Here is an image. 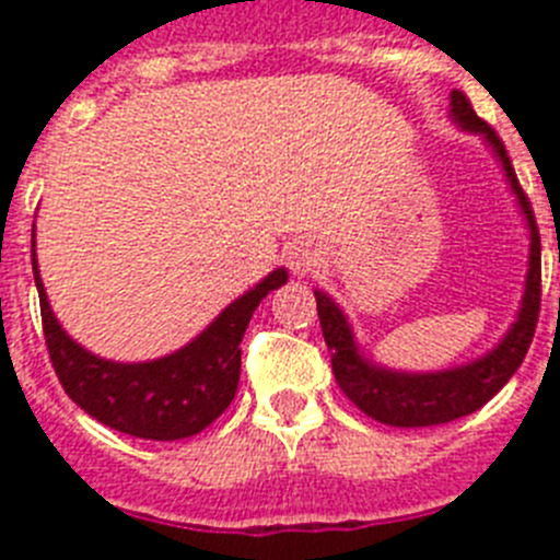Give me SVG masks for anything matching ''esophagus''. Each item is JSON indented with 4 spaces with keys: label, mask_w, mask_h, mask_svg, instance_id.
I'll return each instance as SVG.
<instances>
[{
    "label": "esophagus",
    "mask_w": 560,
    "mask_h": 560,
    "mask_svg": "<svg viewBox=\"0 0 560 560\" xmlns=\"http://www.w3.org/2000/svg\"><path fill=\"white\" fill-rule=\"evenodd\" d=\"M323 246L314 244V241H294V244L285 249V260H289V269L296 277H308L316 266L323 264Z\"/></svg>",
    "instance_id": "34e87169"
}]
</instances>
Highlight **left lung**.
Masks as SVG:
<instances>
[{"label":"left lung","instance_id":"obj_1","mask_svg":"<svg viewBox=\"0 0 560 560\" xmlns=\"http://www.w3.org/2000/svg\"><path fill=\"white\" fill-rule=\"evenodd\" d=\"M448 101V117L459 131H468L491 148L497 162L502 165L504 182L516 196L518 212L524 215V226L530 232V252H527V275H524L522 303L516 319L508 334L479 359L454 364L446 370H429V373H409L393 370L364 353L350 325L348 314L339 308L334 296L323 289H314L319 325H323L325 345L330 350V368L341 393L353 400L368 418L398 429L438 427L448 420L465 418L485 407L499 389L511 381V375L522 368L524 353L530 348L536 334L538 308H541V237H538L536 219H533L530 201L522 192L511 156L504 151L502 140L491 126H485L471 108L468 97L454 89Z\"/></svg>","mask_w":560,"mask_h":560}]
</instances>
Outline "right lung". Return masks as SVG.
<instances>
[{"instance_id": "obj_1", "label": "right lung", "mask_w": 560, "mask_h": 560, "mask_svg": "<svg viewBox=\"0 0 560 560\" xmlns=\"http://www.w3.org/2000/svg\"><path fill=\"white\" fill-rule=\"evenodd\" d=\"M33 277L42 300L44 339L61 387L83 412L142 440L192 438L230 407L241 378V339L246 325L269 291L289 283V271L277 266L226 305L185 348L151 361H112L78 345L49 308L38 275L36 224Z\"/></svg>"}]
</instances>
